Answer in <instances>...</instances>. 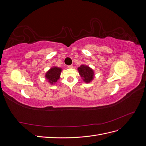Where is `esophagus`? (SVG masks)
Returning <instances> with one entry per match:
<instances>
[{
	"label": "esophagus",
	"instance_id": "1",
	"mask_svg": "<svg viewBox=\"0 0 146 146\" xmlns=\"http://www.w3.org/2000/svg\"><path fill=\"white\" fill-rule=\"evenodd\" d=\"M68 68H69V69H72L73 68V66L72 65H69V66H68Z\"/></svg>",
	"mask_w": 146,
	"mask_h": 146
}]
</instances>
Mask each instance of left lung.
I'll list each match as a JSON object with an SVG mask.
<instances>
[{"label":"left lung","mask_w":146,"mask_h":146,"mask_svg":"<svg viewBox=\"0 0 146 146\" xmlns=\"http://www.w3.org/2000/svg\"><path fill=\"white\" fill-rule=\"evenodd\" d=\"M79 74H80L82 77H83V80L86 83L91 82L94 77V72L90 67L87 66L82 65L80 67L78 68Z\"/></svg>","instance_id":"left-lung-1"}]
</instances>
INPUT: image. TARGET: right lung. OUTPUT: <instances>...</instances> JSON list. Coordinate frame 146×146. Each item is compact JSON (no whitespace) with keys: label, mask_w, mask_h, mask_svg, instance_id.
I'll list each match as a JSON object with an SVG mask.
<instances>
[{"label":"right lung","mask_w":146,"mask_h":146,"mask_svg":"<svg viewBox=\"0 0 146 146\" xmlns=\"http://www.w3.org/2000/svg\"><path fill=\"white\" fill-rule=\"evenodd\" d=\"M61 71V69L55 67L51 68L46 74V77L48 79V81L52 84L56 83L57 80L60 78V73Z\"/></svg>","instance_id":"obj_1"}]
</instances>
